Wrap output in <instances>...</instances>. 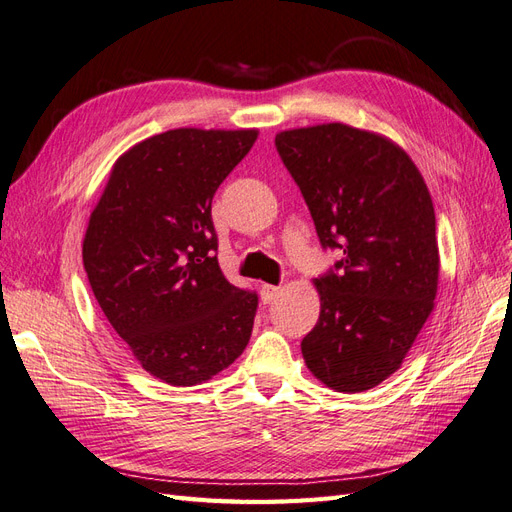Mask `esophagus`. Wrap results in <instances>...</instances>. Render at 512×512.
<instances>
[{
	"label": "esophagus",
	"mask_w": 512,
	"mask_h": 512,
	"mask_svg": "<svg viewBox=\"0 0 512 512\" xmlns=\"http://www.w3.org/2000/svg\"><path fill=\"white\" fill-rule=\"evenodd\" d=\"M280 292H282L280 286L265 284V286H262V290H260V297H262V301H265V303H273L277 297H280Z\"/></svg>",
	"instance_id": "esophagus-1"
}]
</instances>
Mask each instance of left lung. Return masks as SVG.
I'll list each match as a JSON object with an SVG mask.
<instances>
[{
	"label": "left lung",
	"mask_w": 512,
	"mask_h": 512,
	"mask_svg": "<svg viewBox=\"0 0 512 512\" xmlns=\"http://www.w3.org/2000/svg\"><path fill=\"white\" fill-rule=\"evenodd\" d=\"M320 243L344 258L314 280L320 316L301 352L329 389L363 393L404 363L436 307V213L421 170L389 136L348 123L275 134Z\"/></svg>",
	"instance_id": "obj_1"
}]
</instances>
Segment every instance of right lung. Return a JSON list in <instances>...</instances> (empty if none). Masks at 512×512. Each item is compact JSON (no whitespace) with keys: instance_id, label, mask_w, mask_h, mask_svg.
<instances>
[{"instance_id":"right-lung-1","label":"right lung","mask_w":512,"mask_h":512,"mask_svg":"<svg viewBox=\"0 0 512 512\" xmlns=\"http://www.w3.org/2000/svg\"><path fill=\"white\" fill-rule=\"evenodd\" d=\"M258 130L177 128L115 160L89 215L83 265L113 331L166 384L194 386L235 363L258 297L220 271L211 200Z\"/></svg>"}]
</instances>
